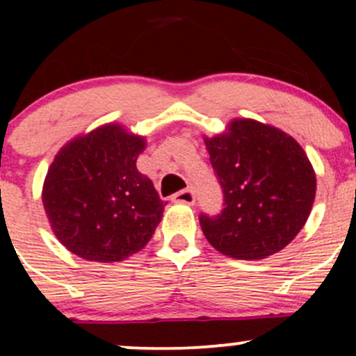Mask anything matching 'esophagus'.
<instances>
[{
    "instance_id": "esophagus-1",
    "label": "esophagus",
    "mask_w": 356,
    "mask_h": 356,
    "mask_svg": "<svg viewBox=\"0 0 356 356\" xmlns=\"http://www.w3.org/2000/svg\"><path fill=\"white\" fill-rule=\"evenodd\" d=\"M172 201L174 202H181V204H189V206H192V204L195 202L194 189H192V187H187V189L179 191L177 194L172 195Z\"/></svg>"
}]
</instances>
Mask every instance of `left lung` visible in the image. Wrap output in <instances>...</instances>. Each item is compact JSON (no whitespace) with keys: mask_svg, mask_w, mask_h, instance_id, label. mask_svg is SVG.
Here are the masks:
<instances>
[{"mask_svg":"<svg viewBox=\"0 0 356 356\" xmlns=\"http://www.w3.org/2000/svg\"><path fill=\"white\" fill-rule=\"evenodd\" d=\"M204 142L224 194L220 214L199 216L211 246L248 261L284 249L303 229L316 194V175L301 145L251 118H236L227 132Z\"/></svg>","mask_w":356,"mask_h":356,"instance_id":"obj_1","label":"left lung"}]
</instances>
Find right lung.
I'll use <instances>...</instances> for the list:
<instances>
[{
	"label": "right lung",
	"instance_id": "obj_1",
	"mask_svg": "<svg viewBox=\"0 0 356 356\" xmlns=\"http://www.w3.org/2000/svg\"><path fill=\"white\" fill-rule=\"evenodd\" d=\"M145 138L107 124L68 142L43 184V207L68 251L97 263L136 254L152 238L167 202L137 170Z\"/></svg>",
	"mask_w": 356,
	"mask_h": 356
}]
</instances>
